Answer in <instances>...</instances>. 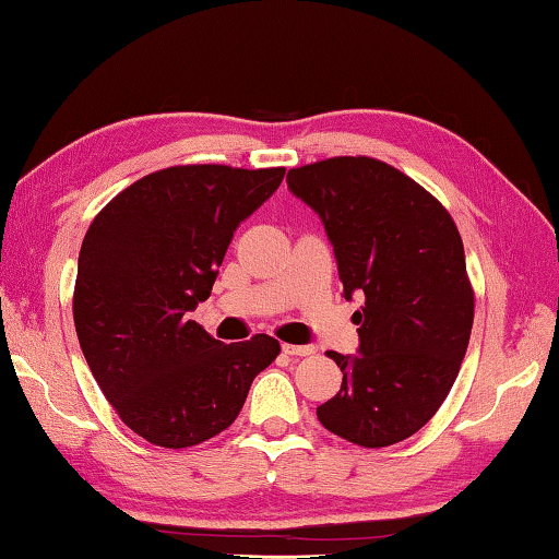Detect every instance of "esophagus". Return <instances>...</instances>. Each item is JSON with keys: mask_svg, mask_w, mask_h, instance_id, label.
<instances>
[{"mask_svg": "<svg viewBox=\"0 0 559 559\" xmlns=\"http://www.w3.org/2000/svg\"><path fill=\"white\" fill-rule=\"evenodd\" d=\"M283 352L290 354V357H308V354H314V347H310V344H283Z\"/></svg>", "mask_w": 559, "mask_h": 559, "instance_id": "obj_1", "label": "esophagus"}]
</instances>
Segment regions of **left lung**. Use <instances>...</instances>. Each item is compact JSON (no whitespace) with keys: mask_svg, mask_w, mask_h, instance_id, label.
Instances as JSON below:
<instances>
[{"mask_svg":"<svg viewBox=\"0 0 559 559\" xmlns=\"http://www.w3.org/2000/svg\"><path fill=\"white\" fill-rule=\"evenodd\" d=\"M286 180L322 219L344 298L364 296L359 354L328 352L344 379L318 418L361 448H389L438 413L460 373L474 322L462 237L438 198L377 158L318 160Z\"/></svg>","mask_w":559,"mask_h":559,"instance_id":"obj_1","label":"left lung"}]
</instances>
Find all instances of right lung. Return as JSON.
Segmentation results:
<instances>
[{
  "label": "right lung",
  "instance_id": "right-lung-1",
  "mask_svg": "<svg viewBox=\"0 0 559 559\" xmlns=\"http://www.w3.org/2000/svg\"><path fill=\"white\" fill-rule=\"evenodd\" d=\"M283 176L170 166L131 182L87 229L73 293L80 349L121 423L151 444L192 448L227 430L278 357L269 334L212 340L190 310L210 298L239 222Z\"/></svg>",
  "mask_w": 559,
  "mask_h": 559
}]
</instances>
